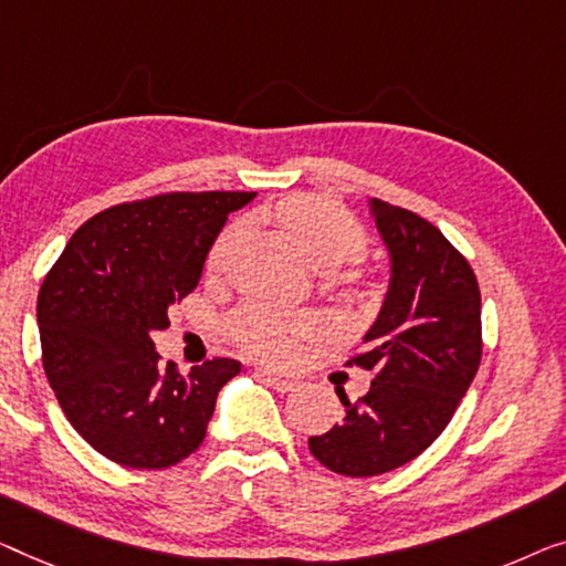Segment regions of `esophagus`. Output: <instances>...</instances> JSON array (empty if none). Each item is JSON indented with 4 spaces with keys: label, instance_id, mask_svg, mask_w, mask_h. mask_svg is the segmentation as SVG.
<instances>
[{
    "label": "esophagus",
    "instance_id": "obj_1",
    "mask_svg": "<svg viewBox=\"0 0 566 566\" xmlns=\"http://www.w3.org/2000/svg\"><path fill=\"white\" fill-rule=\"evenodd\" d=\"M259 376L264 378V381L280 394H290V391L297 389V381H294V378H290V376L272 374V370H259Z\"/></svg>",
    "mask_w": 566,
    "mask_h": 566
}]
</instances>
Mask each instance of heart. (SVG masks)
<instances>
[{"mask_svg":"<svg viewBox=\"0 0 566 566\" xmlns=\"http://www.w3.org/2000/svg\"><path fill=\"white\" fill-rule=\"evenodd\" d=\"M280 221L305 256L319 269L345 264L366 251V229L340 202L325 196H292L276 202ZM239 239V226H226L210 249L208 266L218 269ZM315 333V319L272 305H247L229 317V335L251 356L284 364L294 356L300 337Z\"/></svg>","mask_w":566,"mask_h":566,"instance_id":"1","label":"heart"}]
</instances>
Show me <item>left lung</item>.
Instances as JSON below:
<instances>
[{
    "mask_svg": "<svg viewBox=\"0 0 566 566\" xmlns=\"http://www.w3.org/2000/svg\"><path fill=\"white\" fill-rule=\"evenodd\" d=\"M370 216L389 249L391 282L366 348L345 366L366 368L374 381L358 401L343 394V421L310 437V452L348 478L419 458L450 424L483 356L480 286L468 259L407 208L370 200Z\"/></svg>",
    "mask_w": 566,
    "mask_h": 566,
    "instance_id": "8db88e82",
    "label": "left lung"
}]
</instances>
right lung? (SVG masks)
I'll list each match as a JSON object with an SVG mask.
<instances>
[{
	"instance_id": "obj_1",
	"label": "right lung",
	"mask_w": 566,
	"mask_h": 566,
	"mask_svg": "<svg viewBox=\"0 0 566 566\" xmlns=\"http://www.w3.org/2000/svg\"><path fill=\"white\" fill-rule=\"evenodd\" d=\"M256 192H165L101 210L73 233L38 294L42 368L65 417L104 458L177 465L206 440L218 391L239 374L213 358L177 374L151 333L196 290L216 235Z\"/></svg>"
}]
</instances>
